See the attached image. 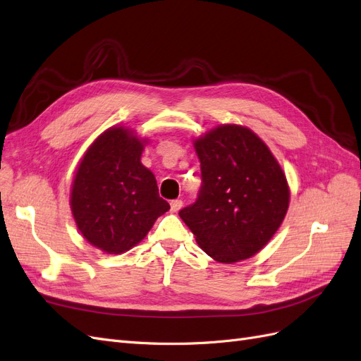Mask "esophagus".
Masks as SVG:
<instances>
[{
  "label": "esophagus",
  "mask_w": 361,
  "mask_h": 361,
  "mask_svg": "<svg viewBox=\"0 0 361 361\" xmlns=\"http://www.w3.org/2000/svg\"><path fill=\"white\" fill-rule=\"evenodd\" d=\"M181 207H183V201H181V200L172 201V202H171V212H172V213H177V212H180Z\"/></svg>",
  "instance_id": "34e87169"
}]
</instances>
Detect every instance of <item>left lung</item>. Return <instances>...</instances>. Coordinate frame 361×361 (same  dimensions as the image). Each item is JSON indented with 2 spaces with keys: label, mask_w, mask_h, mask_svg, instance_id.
<instances>
[{
  "label": "left lung",
  "mask_w": 361,
  "mask_h": 361,
  "mask_svg": "<svg viewBox=\"0 0 361 361\" xmlns=\"http://www.w3.org/2000/svg\"><path fill=\"white\" fill-rule=\"evenodd\" d=\"M202 184L180 217L200 247L225 264L247 259L271 240L289 205L286 177L247 127L219 126L195 141Z\"/></svg>",
  "instance_id": "left-lung-1"
}]
</instances>
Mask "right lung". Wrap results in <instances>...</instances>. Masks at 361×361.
I'll return each instance as SVG.
<instances>
[{"instance_id": "obj_1", "label": "right lung", "mask_w": 361, "mask_h": 361, "mask_svg": "<svg viewBox=\"0 0 361 361\" xmlns=\"http://www.w3.org/2000/svg\"><path fill=\"white\" fill-rule=\"evenodd\" d=\"M144 142L126 127H111L90 145L73 180L71 207L78 229L111 255L136 246L169 210L154 173L141 164Z\"/></svg>"}]
</instances>
